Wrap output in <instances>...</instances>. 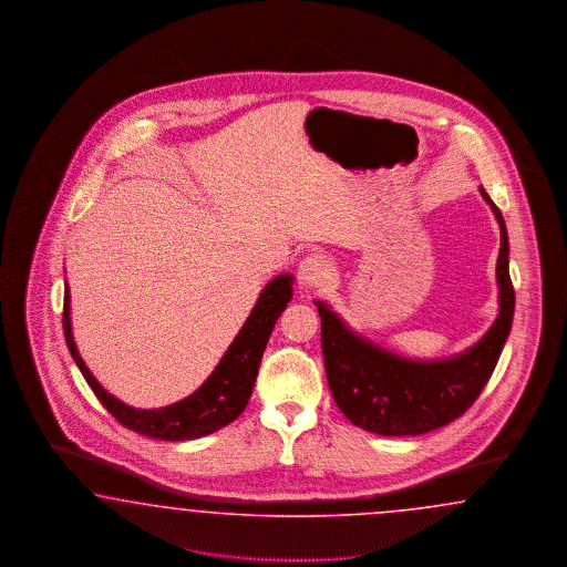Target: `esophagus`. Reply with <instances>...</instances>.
<instances>
[{
  "label": "esophagus",
  "instance_id": "34e87169",
  "mask_svg": "<svg viewBox=\"0 0 567 567\" xmlns=\"http://www.w3.org/2000/svg\"><path fill=\"white\" fill-rule=\"evenodd\" d=\"M328 272H330L328 259L320 254H313V256L301 259L297 278H299L301 287H313V285H320L327 278Z\"/></svg>",
  "mask_w": 567,
  "mask_h": 567
}]
</instances>
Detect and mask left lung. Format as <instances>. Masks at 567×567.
Masks as SVG:
<instances>
[{
    "label": "left lung",
    "mask_w": 567,
    "mask_h": 567,
    "mask_svg": "<svg viewBox=\"0 0 567 567\" xmlns=\"http://www.w3.org/2000/svg\"><path fill=\"white\" fill-rule=\"evenodd\" d=\"M481 195L497 218L501 249L497 320L478 343L436 360L399 355L361 337L327 301H313L322 320L328 386L351 424L382 436L424 434L457 420L486 386L512 330L515 292L505 220L482 187Z\"/></svg>",
    "instance_id": "left-lung-1"
}]
</instances>
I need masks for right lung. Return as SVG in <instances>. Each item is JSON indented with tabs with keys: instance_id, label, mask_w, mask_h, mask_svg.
<instances>
[{
	"instance_id": "add662e5",
	"label": "right lung",
	"mask_w": 567,
	"mask_h": 567,
	"mask_svg": "<svg viewBox=\"0 0 567 567\" xmlns=\"http://www.w3.org/2000/svg\"><path fill=\"white\" fill-rule=\"evenodd\" d=\"M295 276L278 275L272 278L261 292L258 301L247 316L239 334L226 349L220 363L207 377L206 382L189 396L157 410H137L126 405L121 399L110 395L102 384L91 374L85 361L81 360L79 349L72 337L70 322V289H64V337L69 344L70 355L83 372L86 384L102 401L103 408L112 413L122 426L135 430L143 436L159 441H190L202 439L216 430L224 429L233 420L239 417L245 410L256 378L264 349L272 334L276 320L291 301Z\"/></svg>"
}]
</instances>
